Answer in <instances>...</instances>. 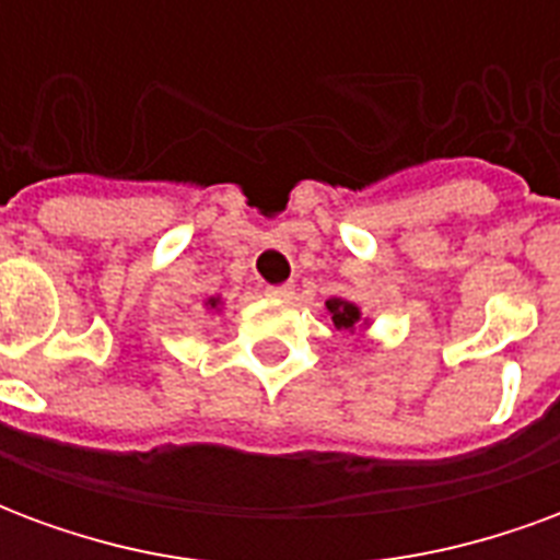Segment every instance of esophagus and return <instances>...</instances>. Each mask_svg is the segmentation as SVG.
<instances>
[{"instance_id": "esophagus-1", "label": "esophagus", "mask_w": 560, "mask_h": 560, "mask_svg": "<svg viewBox=\"0 0 560 560\" xmlns=\"http://www.w3.org/2000/svg\"><path fill=\"white\" fill-rule=\"evenodd\" d=\"M267 296H272V300H291L293 284H269Z\"/></svg>"}]
</instances>
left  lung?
<instances>
[{
  "label": "left lung",
  "mask_w": 560,
  "mask_h": 560,
  "mask_svg": "<svg viewBox=\"0 0 560 560\" xmlns=\"http://www.w3.org/2000/svg\"><path fill=\"white\" fill-rule=\"evenodd\" d=\"M327 308L329 315H332V324L339 329H353L357 320H360V308L353 303H345V300H329Z\"/></svg>",
  "instance_id": "left-lung-1"
}]
</instances>
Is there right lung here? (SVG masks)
Wrapping results in <instances>:
<instances>
[{
  "label": "right lung",
  "instance_id": "1",
  "mask_svg": "<svg viewBox=\"0 0 560 560\" xmlns=\"http://www.w3.org/2000/svg\"><path fill=\"white\" fill-rule=\"evenodd\" d=\"M209 305H215V300H209Z\"/></svg>",
  "mask_w": 560,
  "mask_h": 560
}]
</instances>
